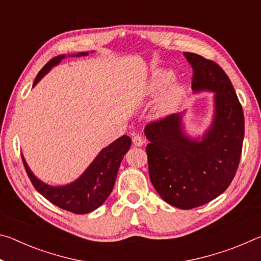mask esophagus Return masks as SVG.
<instances>
[{"label":"esophagus","mask_w":261,"mask_h":261,"mask_svg":"<svg viewBox=\"0 0 261 261\" xmlns=\"http://www.w3.org/2000/svg\"><path fill=\"white\" fill-rule=\"evenodd\" d=\"M132 143H134L135 146H143V145L146 143V139H145L144 137L137 135L132 138Z\"/></svg>","instance_id":"obj_1"}]
</instances>
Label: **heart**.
I'll use <instances>...</instances> for the list:
<instances>
[{
  "instance_id": "b5f03b06",
  "label": "heart",
  "mask_w": 261,
  "mask_h": 261,
  "mask_svg": "<svg viewBox=\"0 0 261 261\" xmlns=\"http://www.w3.org/2000/svg\"><path fill=\"white\" fill-rule=\"evenodd\" d=\"M174 81V73L167 70H161L154 73V77L151 83V91L160 92L163 88L167 87L169 84ZM183 87L182 86H174L171 87L167 93L162 96L161 100L159 101L155 108V112L159 116H166L174 112L179 105L180 100L183 96Z\"/></svg>"
}]
</instances>
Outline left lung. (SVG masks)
<instances>
[{
	"label": "left lung",
	"instance_id": "1",
	"mask_svg": "<svg viewBox=\"0 0 261 261\" xmlns=\"http://www.w3.org/2000/svg\"><path fill=\"white\" fill-rule=\"evenodd\" d=\"M194 91L215 92V115L202 140L183 134L182 115L148 123L149 178L163 200L180 210L205 205L224 192L240 165L244 114L230 79L214 61L184 53Z\"/></svg>",
	"mask_w": 261,
	"mask_h": 261
}]
</instances>
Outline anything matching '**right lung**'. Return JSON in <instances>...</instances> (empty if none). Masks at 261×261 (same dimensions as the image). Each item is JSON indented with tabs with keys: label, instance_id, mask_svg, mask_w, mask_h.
I'll return each instance as SVG.
<instances>
[{
	"label": "right lung",
	"instance_id": "obj_1",
	"mask_svg": "<svg viewBox=\"0 0 261 261\" xmlns=\"http://www.w3.org/2000/svg\"><path fill=\"white\" fill-rule=\"evenodd\" d=\"M85 56L87 53H79L76 56ZM64 55H60L47 62L35 77L33 86L49 70L60 63ZM131 139L129 136H122L108 147L103 148L94 159L81 177L73 183L64 187H50L42 183L31 173L23 158V163L31 183L39 193H41L51 204L62 210L74 214H86L103 204L110 192L113 191L115 179L124 154L129 151Z\"/></svg>",
	"mask_w": 261,
	"mask_h": 261
}]
</instances>
